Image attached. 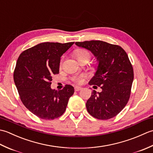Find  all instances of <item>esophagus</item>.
I'll return each mask as SVG.
<instances>
[{
	"mask_svg": "<svg viewBox=\"0 0 153 153\" xmlns=\"http://www.w3.org/2000/svg\"><path fill=\"white\" fill-rule=\"evenodd\" d=\"M82 87H78V86H76L74 87V90H75V91H80L81 89H82Z\"/></svg>",
	"mask_w": 153,
	"mask_h": 153,
	"instance_id": "34e87169",
	"label": "esophagus"
}]
</instances>
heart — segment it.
<instances>
[{
	"label": "heart",
	"mask_w": 153,
	"mask_h": 153,
	"mask_svg": "<svg viewBox=\"0 0 153 153\" xmlns=\"http://www.w3.org/2000/svg\"><path fill=\"white\" fill-rule=\"evenodd\" d=\"M75 55L79 61L85 59L89 60L91 58V54L89 52L85 49H82V48H79L75 51ZM85 77L86 76L85 74L77 75V76H74L71 77V81L77 84H82L84 82Z\"/></svg>",
	"instance_id": "b5f03b06"
}]
</instances>
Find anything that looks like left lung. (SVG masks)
<instances>
[{"mask_svg":"<svg viewBox=\"0 0 153 153\" xmlns=\"http://www.w3.org/2000/svg\"><path fill=\"white\" fill-rule=\"evenodd\" d=\"M76 44L89 50L99 61L97 71L89 84L100 87L102 91L97 93L93 90L86 103L87 112L99 120L114 118L126 106L131 95L134 69L128 54L119 45L102 41Z\"/></svg>","mask_w":153,"mask_h":153,"instance_id":"left-lung-1","label":"left lung"}]
</instances>
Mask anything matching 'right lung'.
Listing matches in <instances>:
<instances>
[{"label": "right lung", "mask_w": 153, "mask_h": 153, "mask_svg": "<svg viewBox=\"0 0 153 153\" xmlns=\"http://www.w3.org/2000/svg\"><path fill=\"white\" fill-rule=\"evenodd\" d=\"M42 43L23 51L14 71V81L22 103L39 118L54 120L66 110L74 87L51 88L52 77L59 73L60 57L74 45Z\"/></svg>", "instance_id": "right-lung-1"}]
</instances>
